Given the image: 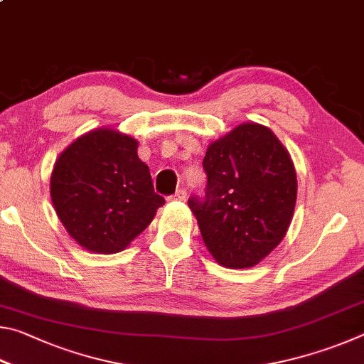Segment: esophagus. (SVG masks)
I'll return each instance as SVG.
<instances>
[{
    "label": "esophagus",
    "mask_w": 364,
    "mask_h": 364,
    "mask_svg": "<svg viewBox=\"0 0 364 364\" xmlns=\"http://www.w3.org/2000/svg\"><path fill=\"white\" fill-rule=\"evenodd\" d=\"M170 199H173V200H186V191L184 189H176V193L170 197Z\"/></svg>",
    "instance_id": "34e87169"
}]
</instances>
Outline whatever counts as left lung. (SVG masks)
Returning <instances> with one entry per match:
<instances>
[{
  "instance_id": "obj_1",
  "label": "left lung",
  "mask_w": 364,
  "mask_h": 364,
  "mask_svg": "<svg viewBox=\"0 0 364 364\" xmlns=\"http://www.w3.org/2000/svg\"><path fill=\"white\" fill-rule=\"evenodd\" d=\"M205 199L191 197L205 247L225 268H252L284 239L297 200L291 154L268 127L245 122L208 144Z\"/></svg>"
}]
</instances>
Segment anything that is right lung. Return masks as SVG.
<instances>
[{
    "label": "right lung",
    "mask_w": 364,
    "mask_h": 364,
    "mask_svg": "<svg viewBox=\"0 0 364 364\" xmlns=\"http://www.w3.org/2000/svg\"><path fill=\"white\" fill-rule=\"evenodd\" d=\"M49 188L65 231L93 254L125 250L165 204L138 157V141L109 127L82 134L60 152Z\"/></svg>",
    "instance_id": "right-lung-1"
}]
</instances>
